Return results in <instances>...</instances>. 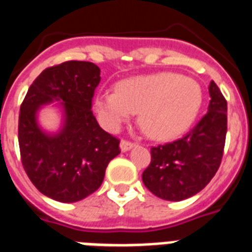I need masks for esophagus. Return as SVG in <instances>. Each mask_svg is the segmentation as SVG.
I'll return each mask as SVG.
<instances>
[{
    "label": "esophagus",
    "mask_w": 252,
    "mask_h": 252,
    "mask_svg": "<svg viewBox=\"0 0 252 252\" xmlns=\"http://www.w3.org/2000/svg\"><path fill=\"white\" fill-rule=\"evenodd\" d=\"M133 147H134V143L128 141V140H122V143H120V149H122L123 152L129 151V149H132Z\"/></svg>",
    "instance_id": "34e87169"
}]
</instances>
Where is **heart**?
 Masks as SVG:
<instances>
[{
	"instance_id": "heart-1",
	"label": "heart",
	"mask_w": 252,
	"mask_h": 252,
	"mask_svg": "<svg viewBox=\"0 0 252 252\" xmlns=\"http://www.w3.org/2000/svg\"><path fill=\"white\" fill-rule=\"evenodd\" d=\"M201 103L202 90L194 79L176 72H158L123 80L116 91L101 92L96 97V109L111 129L139 112L144 133L162 140L181 133L195 118Z\"/></svg>"
}]
</instances>
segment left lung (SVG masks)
I'll use <instances>...</instances> for the list:
<instances>
[{
    "instance_id": "1",
    "label": "left lung",
    "mask_w": 252,
    "mask_h": 252,
    "mask_svg": "<svg viewBox=\"0 0 252 252\" xmlns=\"http://www.w3.org/2000/svg\"><path fill=\"white\" fill-rule=\"evenodd\" d=\"M209 94L207 113L188 133L151 148V164L143 172V182L160 198L182 201L197 194L220 168L227 132V101L213 80Z\"/></svg>"
}]
</instances>
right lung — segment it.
<instances>
[{"label": "right lung", "mask_w": 252, "mask_h": 252, "mask_svg": "<svg viewBox=\"0 0 252 252\" xmlns=\"http://www.w3.org/2000/svg\"><path fill=\"white\" fill-rule=\"evenodd\" d=\"M100 68L68 61L47 67L29 88L19 109L21 161L32 185L59 202H76L99 189L107 165L120 153V140L100 128L92 113V97ZM61 101L65 124L57 135L36 124L41 105Z\"/></svg>", "instance_id": "1"}]
</instances>
